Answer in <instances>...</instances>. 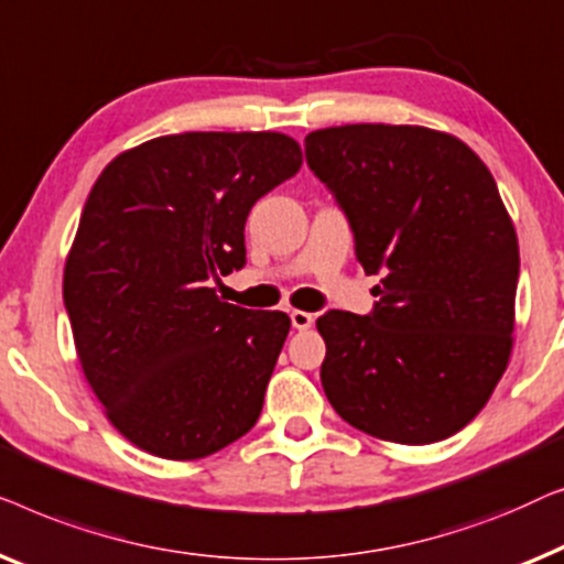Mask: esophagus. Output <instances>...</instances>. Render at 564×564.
I'll list each match as a JSON object with an SVG mask.
<instances>
[{"label": "esophagus", "instance_id": "esophagus-1", "mask_svg": "<svg viewBox=\"0 0 564 564\" xmlns=\"http://www.w3.org/2000/svg\"><path fill=\"white\" fill-rule=\"evenodd\" d=\"M291 324H293V329L304 332V329H308L314 324V314L301 312V308H293V312H291Z\"/></svg>", "mask_w": 564, "mask_h": 564}]
</instances>
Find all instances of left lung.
<instances>
[{"label": "left lung", "mask_w": 564, "mask_h": 564, "mask_svg": "<svg viewBox=\"0 0 564 564\" xmlns=\"http://www.w3.org/2000/svg\"><path fill=\"white\" fill-rule=\"evenodd\" d=\"M365 273L368 316L327 312L324 393L370 437L432 444L470 424L509 368L519 240L488 165L455 134L343 124L306 134Z\"/></svg>", "instance_id": "left-lung-1"}]
</instances>
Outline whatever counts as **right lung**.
Returning a JSON list of instances; mask_svg holds the SVG:
<instances>
[{
    "instance_id": "1",
    "label": "right lung",
    "mask_w": 564,
    "mask_h": 564,
    "mask_svg": "<svg viewBox=\"0 0 564 564\" xmlns=\"http://www.w3.org/2000/svg\"><path fill=\"white\" fill-rule=\"evenodd\" d=\"M299 169L283 132H184L101 171L63 301L84 376L134 447L199 459L256 426L291 319L219 301L212 283L245 265L252 204Z\"/></svg>"
}]
</instances>
